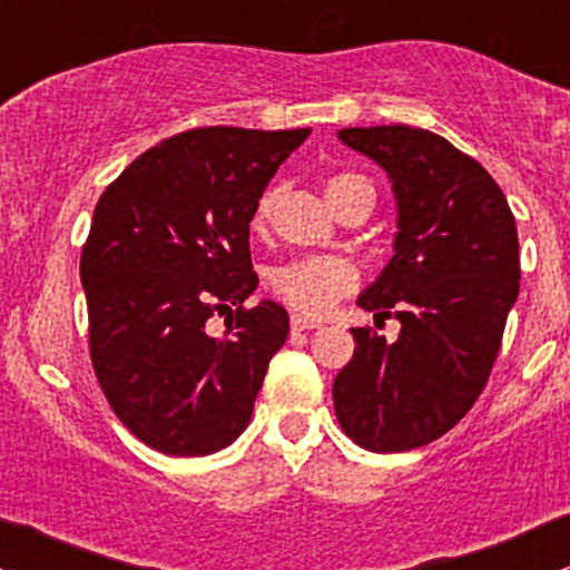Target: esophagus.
I'll return each instance as SVG.
<instances>
[{"instance_id": "obj_1", "label": "esophagus", "mask_w": 570, "mask_h": 570, "mask_svg": "<svg viewBox=\"0 0 570 570\" xmlns=\"http://www.w3.org/2000/svg\"><path fill=\"white\" fill-rule=\"evenodd\" d=\"M291 326L293 332H307V328H318L321 324L313 318H304V315H291Z\"/></svg>"}]
</instances>
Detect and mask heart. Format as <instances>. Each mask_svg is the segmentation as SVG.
I'll return each mask as SVG.
<instances>
[{"mask_svg": "<svg viewBox=\"0 0 570 570\" xmlns=\"http://www.w3.org/2000/svg\"><path fill=\"white\" fill-rule=\"evenodd\" d=\"M354 191H371L373 195L371 180L360 173H337L326 180V197L332 205H337L340 199L345 195H354ZM274 199H277V191H263V197L257 199L252 225H266L268 216H272L274 210ZM354 266H351L348 261H343V257L332 255L296 257V261H287L268 274L272 291L277 293L285 304H291L298 313L307 315H324L326 309H332L334 304L354 287Z\"/></svg>", "mask_w": 570, "mask_h": 570, "instance_id": "b5f03b06", "label": "heart"}]
</instances>
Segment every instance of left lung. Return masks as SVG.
<instances>
[{"instance_id":"left-lung-1","label":"left lung","mask_w":570,"mask_h":570,"mask_svg":"<svg viewBox=\"0 0 570 570\" xmlns=\"http://www.w3.org/2000/svg\"><path fill=\"white\" fill-rule=\"evenodd\" d=\"M397 199L395 255L356 298L401 321L397 340L351 328L354 356L332 386L345 436L403 453L444 436L483 392L519 296V236L497 180L439 134L412 126L343 128Z\"/></svg>"}]
</instances>
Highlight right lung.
Here are the masks:
<instances>
[{
  "instance_id": "add662e5",
  "label": "right lung",
  "mask_w": 570,
  "mask_h": 570,
  "mask_svg": "<svg viewBox=\"0 0 570 570\" xmlns=\"http://www.w3.org/2000/svg\"><path fill=\"white\" fill-rule=\"evenodd\" d=\"M309 128H191L107 186L81 249L90 356L117 420L167 455H210L242 436L287 340L277 302L244 307L257 274V199ZM226 315L216 338L207 318Z\"/></svg>"
}]
</instances>
